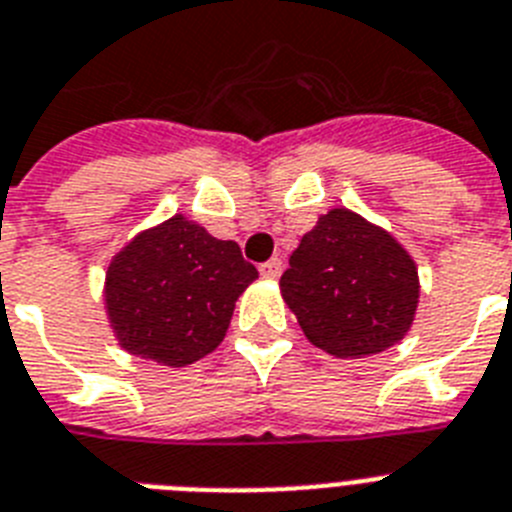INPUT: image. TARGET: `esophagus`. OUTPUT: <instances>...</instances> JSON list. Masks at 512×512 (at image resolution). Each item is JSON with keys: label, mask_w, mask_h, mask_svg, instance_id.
<instances>
[{"label": "esophagus", "mask_w": 512, "mask_h": 512, "mask_svg": "<svg viewBox=\"0 0 512 512\" xmlns=\"http://www.w3.org/2000/svg\"><path fill=\"white\" fill-rule=\"evenodd\" d=\"M281 270H283V263L278 260V257H273V260H268V263L260 265V276H263V278H278V276H281Z\"/></svg>", "instance_id": "esophagus-1"}]
</instances>
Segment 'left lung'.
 <instances>
[{
	"label": "left lung",
	"instance_id": "8db88e82",
	"mask_svg": "<svg viewBox=\"0 0 512 512\" xmlns=\"http://www.w3.org/2000/svg\"><path fill=\"white\" fill-rule=\"evenodd\" d=\"M281 296L312 346L338 359H364L411 330L419 273L390 231L333 208L294 249Z\"/></svg>",
	"mask_w": 512,
	"mask_h": 512
}]
</instances>
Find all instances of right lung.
I'll return each instance as SVG.
<instances>
[{
  "label": "right lung",
  "mask_w": 512,
  "mask_h": 512,
  "mask_svg": "<svg viewBox=\"0 0 512 512\" xmlns=\"http://www.w3.org/2000/svg\"><path fill=\"white\" fill-rule=\"evenodd\" d=\"M255 278L257 268L239 244L216 239L176 213L111 257L103 304L127 354L187 367L218 349L236 299Z\"/></svg>",
  "instance_id": "add662e5"
}]
</instances>
